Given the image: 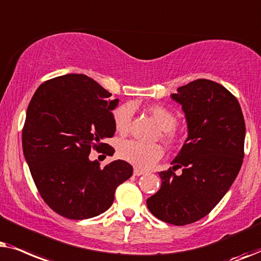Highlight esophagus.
Masks as SVG:
<instances>
[{
	"label": "esophagus",
	"mask_w": 261,
	"mask_h": 261,
	"mask_svg": "<svg viewBox=\"0 0 261 261\" xmlns=\"http://www.w3.org/2000/svg\"><path fill=\"white\" fill-rule=\"evenodd\" d=\"M144 171H142V169H140V168H135L134 169V174L136 175V176H140V175H143L144 174Z\"/></svg>",
	"instance_id": "34e87169"
}]
</instances>
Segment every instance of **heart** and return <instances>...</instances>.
I'll list each match as a JSON object with an SVG mask.
<instances>
[{
  "label": "heart",
  "instance_id": "1",
  "mask_svg": "<svg viewBox=\"0 0 261 261\" xmlns=\"http://www.w3.org/2000/svg\"><path fill=\"white\" fill-rule=\"evenodd\" d=\"M148 112L161 127V138L169 145L178 142L174 127L178 124V117L167 107L152 105L148 107ZM134 107L131 103H124L117 107L113 112L114 126L118 133L124 135L130 130L133 120ZM118 155L138 168H150L163 156V148L158 143L144 144L137 141H124L118 147Z\"/></svg>",
  "mask_w": 261,
  "mask_h": 261
}]
</instances>
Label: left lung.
Returning <instances> with one entry per match:
<instances>
[{"mask_svg": "<svg viewBox=\"0 0 261 261\" xmlns=\"http://www.w3.org/2000/svg\"><path fill=\"white\" fill-rule=\"evenodd\" d=\"M172 98L181 103L189 137L173 168L159 173L161 189L147 205L159 220L185 225L205 217L230 189L244 161L246 125L238 99L217 82L194 80Z\"/></svg>", "mask_w": 261, "mask_h": 261, "instance_id": "left-lung-1", "label": "left lung"}]
</instances>
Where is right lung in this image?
<instances>
[{
	"label": "right lung",
	"mask_w": 261,
	"mask_h": 261,
	"mask_svg": "<svg viewBox=\"0 0 261 261\" xmlns=\"http://www.w3.org/2000/svg\"><path fill=\"white\" fill-rule=\"evenodd\" d=\"M82 74L47 80L38 87L22 128L23 155L45 203L69 220H86L112 205L116 189L133 175L118 160L100 167L92 149L113 155L105 138L113 137L112 110L118 99Z\"/></svg>",
	"instance_id": "obj_1"
}]
</instances>
